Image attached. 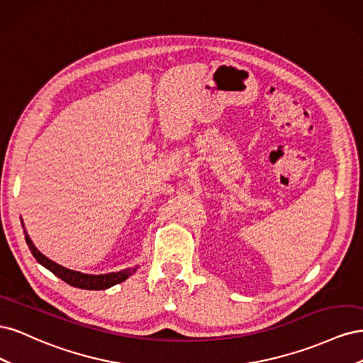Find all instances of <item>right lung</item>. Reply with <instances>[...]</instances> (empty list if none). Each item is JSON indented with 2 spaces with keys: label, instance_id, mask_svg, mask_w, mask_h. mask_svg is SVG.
<instances>
[{
  "label": "right lung",
  "instance_id": "1",
  "mask_svg": "<svg viewBox=\"0 0 363 363\" xmlns=\"http://www.w3.org/2000/svg\"><path fill=\"white\" fill-rule=\"evenodd\" d=\"M23 223V221H21ZM24 227V224H23ZM24 235H26V242L31 251V255L35 256V259L40 263L42 267H45L47 269H50L54 276H57L59 279H62L63 281H67L68 284L74 288H80V289H89V291H100V289H108L112 288L113 284L118 283H123L124 280H127L131 274L136 272L138 267L135 268H127L123 271H118V272H108V274H100V276H94V274H83L79 271H72L65 268L59 263L52 262L51 259H48L47 256H43L42 252L35 247V244L31 242L30 236L26 232V227H24Z\"/></svg>",
  "mask_w": 363,
  "mask_h": 363
}]
</instances>
